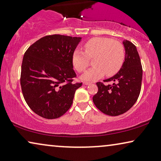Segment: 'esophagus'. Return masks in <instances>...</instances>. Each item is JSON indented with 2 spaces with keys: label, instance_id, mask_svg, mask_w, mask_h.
I'll use <instances>...</instances> for the list:
<instances>
[{
  "label": "esophagus",
  "instance_id": "34e87169",
  "mask_svg": "<svg viewBox=\"0 0 161 161\" xmlns=\"http://www.w3.org/2000/svg\"><path fill=\"white\" fill-rule=\"evenodd\" d=\"M90 84V82H89V81H84L83 82V85H89Z\"/></svg>",
  "mask_w": 161,
  "mask_h": 161
}]
</instances>
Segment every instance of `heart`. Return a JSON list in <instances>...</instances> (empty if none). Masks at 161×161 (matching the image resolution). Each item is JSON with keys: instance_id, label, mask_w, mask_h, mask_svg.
<instances>
[{"instance_id": "heart-1", "label": "heart", "mask_w": 161, "mask_h": 161, "mask_svg": "<svg viewBox=\"0 0 161 161\" xmlns=\"http://www.w3.org/2000/svg\"><path fill=\"white\" fill-rule=\"evenodd\" d=\"M85 52L80 49L74 51L72 64L76 70L83 72L89 65L88 58H94V67L81 76L85 81H95L105 74L111 76L116 74L123 65L125 52L121 42L108 37H93L84 45Z\"/></svg>"}]
</instances>
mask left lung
Listing matches in <instances>:
<instances>
[{
  "label": "left lung",
  "instance_id": "1",
  "mask_svg": "<svg viewBox=\"0 0 161 161\" xmlns=\"http://www.w3.org/2000/svg\"><path fill=\"white\" fill-rule=\"evenodd\" d=\"M125 58L121 68L106 81L113 85L97 82L98 91L93 96L95 106L103 114L116 116L129 111L137 100L141 90L142 67L136 47L132 42L124 40Z\"/></svg>",
  "mask_w": 161,
  "mask_h": 161
}]
</instances>
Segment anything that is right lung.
<instances>
[{"instance_id": "right-lung-1", "label": "right lung", "mask_w": 161, "mask_h": 161, "mask_svg": "<svg viewBox=\"0 0 161 161\" xmlns=\"http://www.w3.org/2000/svg\"><path fill=\"white\" fill-rule=\"evenodd\" d=\"M81 37L53 35L30 46L23 57L21 87L29 107L47 119L59 118L70 108L81 83H72L76 73L72 55Z\"/></svg>"}]
</instances>
